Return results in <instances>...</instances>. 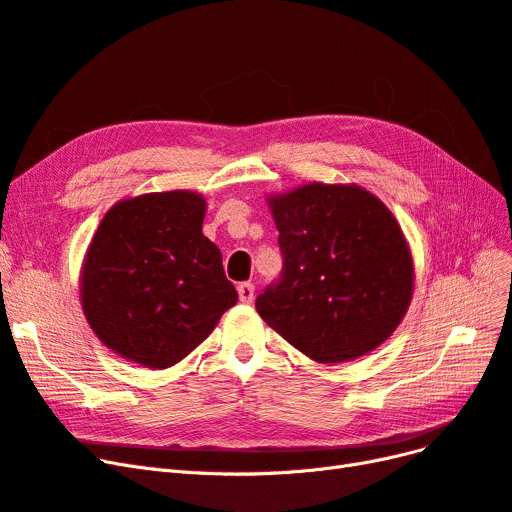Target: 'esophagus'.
Here are the masks:
<instances>
[{
    "label": "esophagus",
    "mask_w": 512,
    "mask_h": 512,
    "mask_svg": "<svg viewBox=\"0 0 512 512\" xmlns=\"http://www.w3.org/2000/svg\"><path fill=\"white\" fill-rule=\"evenodd\" d=\"M254 284H250V281H243V284L237 286V292H239V298L241 303H252L254 301Z\"/></svg>",
    "instance_id": "esophagus-1"
}]
</instances>
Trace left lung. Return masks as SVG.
<instances>
[{"instance_id":"left-lung-1","label":"left lung","mask_w":512,"mask_h":512,"mask_svg":"<svg viewBox=\"0 0 512 512\" xmlns=\"http://www.w3.org/2000/svg\"><path fill=\"white\" fill-rule=\"evenodd\" d=\"M269 205L284 267L256 298L262 320L322 364L379 347L413 296V258L392 211L360 186L326 184Z\"/></svg>"}]
</instances>
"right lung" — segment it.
<instances>
[{
	"label": "right lung",
	"instance_id": "right-lung-1",
	"mask_svg": "<svg viewBox=\"0 0 512 512\" xmlns=\"http://www.w3.org/2000/svg\"><path fill=\"white\" fill-rule=\"evenodd\" d=\"M203 218L205 199L188 190L120 201L103 216L80 296L88 324L122 358L148 368L178 364L237 303Z\"/></svg>",
	"mask_w": 512,
	"mask_h": 512
}]
</instances>
